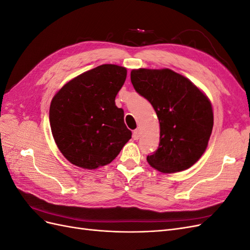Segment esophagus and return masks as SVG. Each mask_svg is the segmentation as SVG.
Listing matches in <instances>:
<instances>
[{"instance_id": "34e87169", "label": "esophagus", "mask_w": 250, "mask_h": 250, "mask_svg": "<svg viewBox=\"0 0 250 250\" xmlns=\"http://www.w3.org/2000/svg\"><path fill=\"white\" fill-rule=\"evenodd\" d=\"M140 137H141V132H140V129L134 130V131H133V133H132V138H133V140L138 141V140L140 139Z\"/></svg>"}]
</instances>
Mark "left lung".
I'll return each instance as SVG.
<instances>
[{
    "mask_svg": "<svg viewBox=\"0 0 250 250\" xmlns=\"http://www.w3.org/2000/svg\"><path fill=\"white\" fill-rule=\"evenodd\" d=\"M130 79L160 121V145L147 156L149 165L163 173L191 168L206 151L213 130V107L207 95L170 69L132 70Z\"/></svg>",
    "mask_w": 250,
    "mask_h": 250,
    "instance_id": "1",
    "label": "left lung"
}]
</instances>
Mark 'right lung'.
<instances>
[{
	"label": "right lung",
	"instance_id": "obj_1",
	"mask_svg": "<svg viewBox=\"0 0 250 250\" xmlns=\"http://www.w3.org/2000/svg\"><path fill=\"white\" fill-rule=\"evenodd\" d=\"M126 76L124 66L102 64L66 82L53 97V138L73 165L87 170L107 165L131 139L115 102Z\"/></svg>",
	"mask_w": 250,
	"mask_h": 250
}]
</instances>
